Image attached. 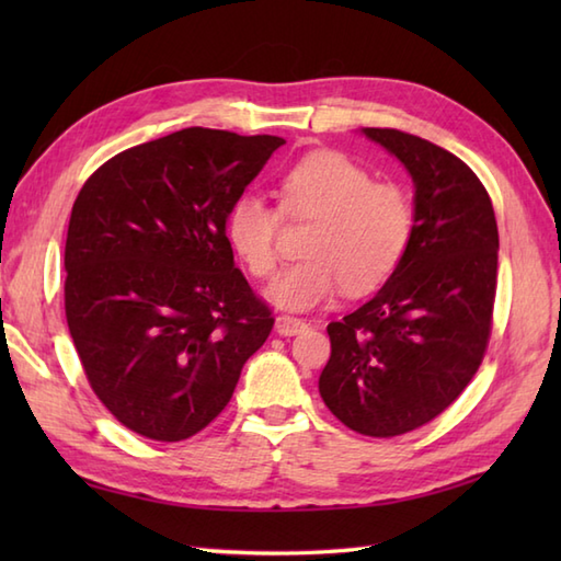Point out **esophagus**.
<instances>
[{
    "label": "esophagus",
    "instance_id": "esophagus-1",
    "mask_svg": "<svg viewBox=\"0 0 561 561\" xmlns=\"http://www.w3.org/2000/svg\"><path fill=\"white\" fill-rule=\"evenodd\" d=\"M274 328H277L279 335H299V332L308 330V320L296 318V316H279Z\"/></svg>",
    "mask_w": 561,
    "mask_h": 561
}]
</instances>
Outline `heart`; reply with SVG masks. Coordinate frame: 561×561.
Here are the masks:
<instances>
[{"instance_id": "1", "label": "heart", "mask_w": 561, "mask_h": 561, "mask_svg": "<svg viewBox=\"0 0 561 561\" xmlns=\"http://www.w3.org/2000/svg\"><path fill=\"white\" fill-rule=\"evenodd\" d=\"M284 219L313 221L304 255L270 287L282 308L306 311L340 289L364 296L383 287L408 253L412 202L388 181H371L364 165L340 151H316L291 163L277 181V207L241 195L226 211V236L255 279H270L279 262Z\"/></svg>"}]
</instances>
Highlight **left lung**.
<instances>
[{"instance_id": "8db88e82", "label": "left lung", "mask_w": 561, "mask_h": 561, "mask_svg": "<svg viewBox=\"0 0 561 561\" xmlns=\"http://www.w3.org/2000/svg\"><path fill=\"white\" fill-rule=\"evenodd\" d=\"M414 181V229L371 301L328 325L320 398L352 432H414L468 388L492 337L499 231L480 178L450 151L390 127H364Z\"/></svg>"}]
</instances>
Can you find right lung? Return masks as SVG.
<instances>
[{"mask_svg":"<svg viewBox=\"0 0 561 561\" xmlns=\"http://www.w3.org/2000/svg\"><path fill=\"white\" fill-rule=\"evenodd\" d=\"M282 137L187 127L105 161L75 199L65 316L83 374L151 440L202 432L274 325L233 265L226 211Z\"/></svg>","mask_w":561,"mask_h":561,"instance_id":"1","label":"right lung"}]
</instances>
